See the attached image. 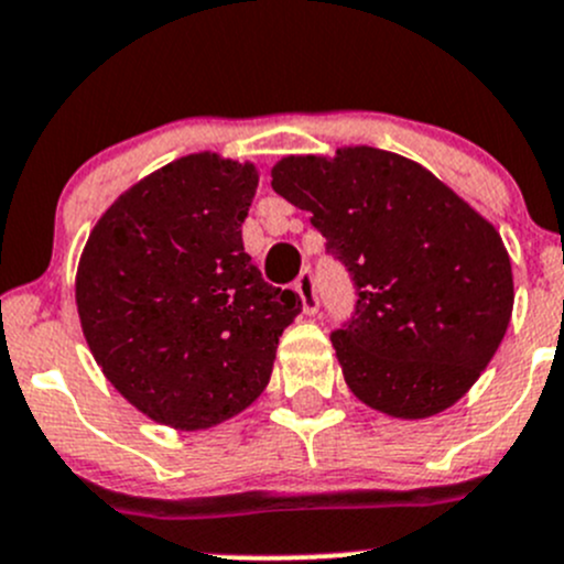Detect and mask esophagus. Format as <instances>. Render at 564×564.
<instances>
[{
    "label": "esophagus",
    "instance_id": "1",
    "mask_svg": "<svg viewBox=\"0 0 564 564\" xmlns=\"http://www.w3.org/2000/svg\"><path fill=\"white\" fill-rule=\"evenodd\" d=\"M294 289H297L300 300H303V311L305 314H316L318 311V294H316V281H314V272L305 270L303 275L294 281Z\"/></svg>",
    "mask_w": 564,
    "mask_h": 564
}]
</instances>
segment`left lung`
<instances>
[{
    "label": "left lung",
    "mask_w": 564,
    "mask_h": 564,
    "mask_svg": "<svg viewBox=\"0 0 564 564\" xmlns=\"http://www.w3.org/2000/svg\"><path fill=\"white\" fill-rule=\"evenodd\" d=\"M272 191L308 209L351 275L355 311L329 335L349 390L401 420L453 406L513 314L499 231L429 169L373 147L283 158Z\"/></svg>",
    "instance_id": "obj_1"
}]
</instances>
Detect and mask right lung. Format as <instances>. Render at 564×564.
<instances>
[{
  "label": "right lung",
  "instance_id": "add662e5",
  "mask_svg": "<svg viewBox=\"0 0 564 564\" xmlns=\"http://www.w3.org/2000/svg\"><path fill=\"white\" fill-rule=\"evenodd\" d=\"M256 187L253 163L180 158L106 209L78 261L95 360L139 412L172 429H213L250 406L303 311L242 246Z\"/></svg>",
  "mask_w": 564,
  "mask_h": 564
}]
</instances>
